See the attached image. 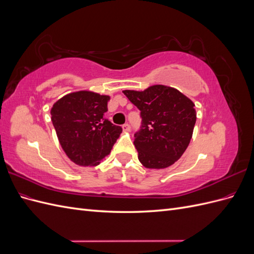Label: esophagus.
<instances>
[{"label":"esophagus","mask_w":254,"mask_h":254,"mask_svg":"<svg viewBox=\"0 0 254 254\" xmlns=\"http://www.w3.org/2000/svg\"><path fill=\"white\" fill-rule=\"evenodd\" d=\"M123 131H130V125L129 124H124L122 126Z\"/></svg>","instance_id":"1"}]
</instances>
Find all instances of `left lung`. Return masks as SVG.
Segmentation results:
<instances>
[{"label":"left lung","instance_id":"1","mask_svg":"<svg viewBox=\"0 0 254 254\" xmlns=\"http://www.w3.org/2000/svg\"><path fill=\"white\" fill-rule=\"evenodd\" d=\"M141 111L133 144L146 168H166L186 151L196 123L195 104L175 88L155 84L144 91H123Z\"/></svg>","mask_w":254,"mask_h":254}]
</instances>
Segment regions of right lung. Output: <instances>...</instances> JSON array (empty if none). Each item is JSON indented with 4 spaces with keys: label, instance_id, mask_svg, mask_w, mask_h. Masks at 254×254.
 I'll list each match as a JSON object with an SVG mask.
<instances>
[{
    "label": "right lung",
    "instance_id": "right-lung-1",
    "mask_svg": "<svg viewBox=\"0 0 254 254\" xmlns=\"http://www.w3.org/2000/svg\"><path fill=\"white\" fill-rule=\"evenodd\" d=\"M110 96L91 91L66 94L53 105L52 122L65 155L75 164L96 166L109 155L122 127L105 119Z\"/></svg>",
    "mask_w": 254,
    "mask_h": 254
}]
</instances>
